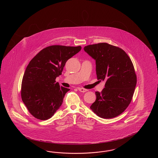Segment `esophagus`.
<instances>
[{
    "instance_id": "esophagus-1",
    "label": "esophagus",
    "mask_w": 158,
    "mask_h": 158,
    "mask_svg": "<svg viewBox=\"0 0 158 158\" xmlns=\"http://www.w3.org/2000/svg\"><path fill=\"white\" fill-rule=\"evenodd\" d=\"M78 90H79L80 92H85L88 91V89H85V88H79Z\"/></svg>"
}]
</instances>
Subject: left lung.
<instances>
[{
  "instance_id": "left-lung-1",
  "label": "left lung",
  "mask_w": 158,
  "mask_h": 158,
  "mask_svg": "<svg viewBox=\"0 0 158 158\" xmlns=\"http://www.w3.org/2000/svg\"><path fill=\"white\" fill-rule=\"evenodd\" d=\"M84 50L95 60L98 80L106 81L90 109L103 118L120 115L130 104L137 83L131 60L123 49L106 43L85 46Z\"/></svg>"
}]
</instances>
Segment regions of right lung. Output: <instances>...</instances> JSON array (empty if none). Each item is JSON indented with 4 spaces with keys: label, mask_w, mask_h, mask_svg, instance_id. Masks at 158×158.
<instances>
[{
    "label": "right lung",
    "mask_w": 158,
    "mask_h": 158,
    "mask_svg": "<svg viewBox=\"0 0 158 158\" xmlns=\"http://www.w3.org/2000/svg\"><path fill=\"white\" fill-rule=\"evenodd\" d=\"M81 46L54 45L41 50L26 68L21 84V98L35 118H50L62 104L70 90L56 82L69 59L81 50Z\"/></svg>",
    "instance_id": "1"
}]
</instances>
